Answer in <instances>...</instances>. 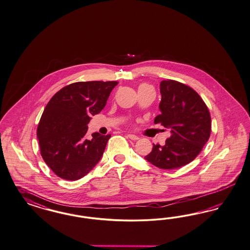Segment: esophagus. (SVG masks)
Segmentation results:
<instances>
[{
  "mask_svg": "<svg viewBox=\"0 0 250 250\" xmlns=\"http://www.w3.org/2000/svg\"><path fill=\"white\" fill-rule=\"evenodd\" d=\"M127 138H129L130 139H132V140H138V138H139L138 136L133 135V134H128V135H127Z\"/></svg>",
  "mask_w": 250,
  "mask_h": 250,
  "instance_id": "34e87169",
  "label": "esophagus"
}]
</instances>
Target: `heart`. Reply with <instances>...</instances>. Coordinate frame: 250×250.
I'll return each instance as SVG.
<instances>
[{"mask_svg":"<svg viewBox=\"0 0 250 250\" xmlns=\"http://www.w3.org/2000/svg\"><path fill=\"white\" fill-rule=\"evenodd\" d=\"M147 85H146V84H142V85H140V86H138V88H141V87H146Z\"/></svg>","mask_w":250,"mask_h":250,"instance_id":"heart-1","label":"heart"}]
</instances>
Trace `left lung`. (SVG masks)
Instances as JSON below:
<instances>
[{
  "label": "left lung",
  "mask_w": 250,
  "mask_h": 250,
  "mask_svg": "<svg viewBox=\"0 0 250 250\" xmlns=\"http://www.w3.org/2000/svg\"><path fill=\"white\" fill-rule=\"evenodd\" d=\"M161 114L154 123L171 132L164 146L153 144L145 157L156 167L172 170L189 164L202 150L210 136V114L200 96L190 86L174 80L160 84Z\"/></svg>",
  "instance_id": "left-lung-1"
}]
</instances>
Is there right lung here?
Segmentation results:
<instances>
[{"mask_svg":"<svg viewBox=\"0 0 250 250\" xmlns=\"http://www.w3.org/2000/svg\"><path fill=\"white\" fill-rule=\"evenodd\" d=\"M117 81L77 82L46 105L37 130L44 162L61 178L76 181L100 162L111 135L85 137L91 116L102 112Z\"/></svg>","mask_w":250,"mask_h":250,"instance_id":"1","label":"right lung"}]
</instances>
